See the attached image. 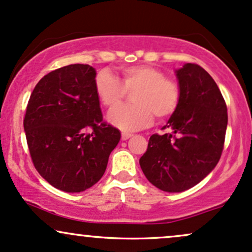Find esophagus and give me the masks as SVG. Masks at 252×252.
Returning <instances> with one entry per match:
<instances>
[{
	"instance_id": "obj_1",
	"label": "esophagus",
	"mask_w": 252,
	"mask_h": 252,
	"mask_svg": "<svg viewBox=\"0 0 252 252\" xmlns=\"http://www.w3.org/2000/svg\"><path fill=\"white\" fill-rule=\"evenodd\" d=\"M131 137H132L131 133H126V132H123V133H121V139H123V140L129 139Z\"/></svg>"
}]
</instances>
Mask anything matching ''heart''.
<instances>
[{
    "mask_svg": "<svg viewBox=\"0 0 252 252\" xmlns=\"http://www.w3.org/2000/svg\"><path fill=\"white\" fill-rule=\"evenodd\" d=\"M123 82L108 70L96 75L95 90L103 106L113 108L126 92L134 91L133 105L115 107L108 114V121L121 131L132 132L148 127L158 119H166L175 113L181 93L176 82L164 77L163 71L150 65H131L121 70Z\"/></svg>",
    "mask_w": 252,
    "mask_h": 252,
    "instance_id": "heart-1",
    "label": "heart"
}]
</instances>
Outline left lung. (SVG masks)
I'll return each mask as SVG.
<instances>
[{
    "label": "left lung",
    "mask_w": 252,
    "mask_h": 252,
    "mask_svg": "<svg viewBox=\"0 0 252 252\" xmlns=\"http://www.w3.org/2000/svg\"><path fill=\"white\" fill-rule=\"evenodd\" d=\"M175 73L180 103L163 127L171 133L152 134L139 159L149 182L168 193L194 187L216 168L227 127L226 103L210 73L191 63Z\"/></svg>",
    "instance_id": "obj_1"
}]
</instances>
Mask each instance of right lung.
I'll return each instance as SVG.
<instances>
[{
	"instance_id": "right-lung-1",
	"label": "right lung",
	"mask_w": 252,
	"mask_h": 252,
	"mask_svg": "<svg viewBox=\"0 0 252 252\" xmlns=\"http://www.w3.org/2000/svg\"><path fill=\"white\" fill-rule=\"evenodd\" d=\"M95 77L88 64L66 65L44 76L27 104L24 128L33 164L66 193L84 191L103 176L121 137L102 121Z\"/></svg>"
}]
</instances>
